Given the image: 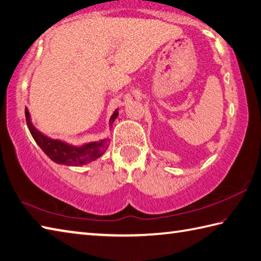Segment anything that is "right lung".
<instances>
[{
  "mask_svg": "<svg viewBox=\"0 0 261 261\" xmlns=\"http://www.w3.org/2000/svg\"><path fill=\"white\" fill-rule=\"evenodd\" d=\"M25 122L33 138L42 150L56 164L68 166H83L89 163L98 160L104 155L109 148V139L104 138L98 141H90L86 144L74 146L68 144L63 140L53 139V138L45 136L39 130L36 129L32 122V116L27 107L24 109ZM119 116V110H115L110 117V127L113 125L116 117Z\"/></svg>",
  "mask_w": 261,
  "mask_h": 261,
  "instance_id": "1",
  "label": "right lung"
}]
</instances>
